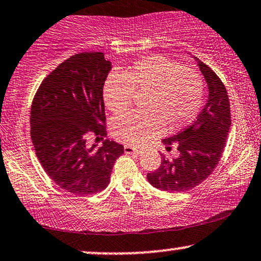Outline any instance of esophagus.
<instances>
[{
	"label": "esophagus",
	"instance_id": "esophagus-1",
	"mask_svg": "<svg viewBox=\"0 0 261 261\" xmlns=\"http://www.w3.org/2000/svg\"><path fill=\"white\" fill-rule=\"evenodd\" d=\"M124 151L126 154H141L142 149H140V148L131 147V146H128V144H126V146H124Z\"/></svg>",
	"mask_w": 261,
	"mask_h": 261
}]
</instances>
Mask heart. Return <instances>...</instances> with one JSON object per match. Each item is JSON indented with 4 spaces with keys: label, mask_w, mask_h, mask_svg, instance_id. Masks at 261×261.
Masks as SVG:
<instances>
[{
    "label": "heart",
    "mask_w": 261,
    "mask_h": 261,
    "mask_svg": "<svg viewBox=\"0 0 261 261\" xmlns=\"http://www.w3.org/2000/svg\"><path fill=\"white\" fill-rule=\"evenodd\" d=\"M135 95H146L142 108L147 113H130L112 120L114 138L128 146H141L159 136L164 128L179 130L199 114L203 82L191 68L164 57H150L111 73L103 85V101L114 114L128 110Z\"/></svg>",
    "instance_id": "1"
}]
</instances>
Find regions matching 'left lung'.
Instances as JSON below:
<instances>
[{"label":"left lung","instance_id":"left-lung-1","mask_svg":"<svg viewBox=\"0 0 261 261\" xmlns=\"http://www.w3.org/2000/svg\"><path fill=\"white\" fill-rule=\"evenodd\" d=\"M197 65L208 87L206 106L190 126L163 140L166 150L177 147L178 158L169 159L161 154L159 169L147 174L151 186L167 193L193 189L213 172L222 158L231 125L229 96L223 82L202 61Z\"/></svg>","mask_w":261,"mask_h":261}]
</instances>
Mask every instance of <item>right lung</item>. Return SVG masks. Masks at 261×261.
<instances>
[{
	"label": "right lung",
	"instance_id": "1",
	"mask_svg": "<svg viewBox=\"0 0 261 261\" xmlns=\"http://www.w3.org/2000/svg\"><path fill=\"white\" fill-rule=\"evenodd\" d=\"M111 61L103 53H79L43 79L31 106V140L53 182L73 195L106 189L124 147L105 140L87 146V134L106 135L103 85Z\"/></svg>",
	"mask_w": 261,
	"mask_h": 261
}]
</instances>
